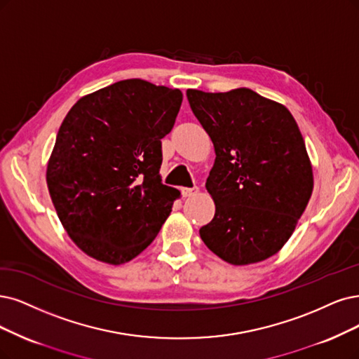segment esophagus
Masks as SVG:
<instances>
[{
	"mask_svg": "<svg viewBox=\"0 0 359 359\" xmlns=\"http://www.w3.org/2000/svg\"><path fill=\"white\" fill-rule=\"evenodd\" d=\"M198 194V188H183L182 189V195L184 198H189V196H194Z\"/></svg>",
	"mask_w": 359,
	"mask_h": 359,
	"instance_id": "34e87169",
	"label": "esophagus"
}]
</instances>
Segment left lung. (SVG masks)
Returning <instances> with one entry per match:
<instances>
[{
    "instance_id": "8db88e82",
    "label": "left lung",
    "mask_w": 359,
    "mask_h": 359,
    "mask_svg": "<svg viewBox=\"0 0 359 359\" xmlns=\"http://www.w3.org/2000/svg\"><path fill=\"white\" fill-rule=\"evenodd\" d=\"M191 109L215 146L205 188L213 220L201 240L235 266L263 262L293 235L313 191V170L296 119L283 103L241 87L188 88Z\"/></svg>"
}]
</instances>
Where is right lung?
<instances>
[{"label": "right lung", "instance_id": "right-lung-1", "mask_svg": "<svg viewBox=\"0 0 359 359\" xmlns=\"http://www.w3.org/2000/svg\"><path fill=\"white\" fill-rule=\"evenodd\" d=\"M183 95L139 78L79 99L66 114L46 180L65 231L108 264L139 256L158 235L180 191L161 183V139Z\"/></svg>", "mask_w": 359, "mask_h": 359}]
</instances>
